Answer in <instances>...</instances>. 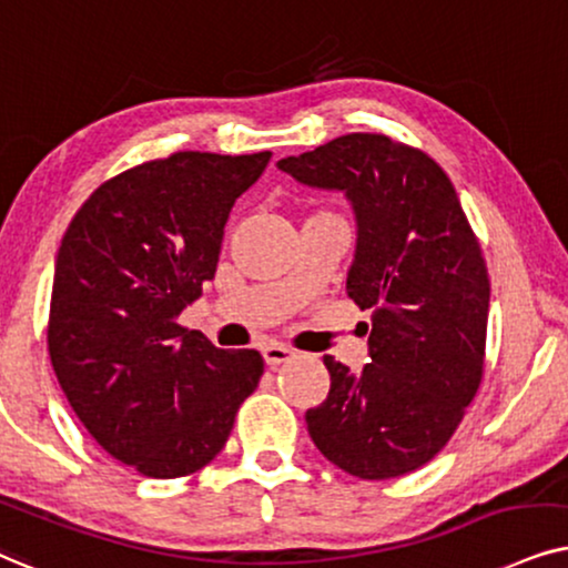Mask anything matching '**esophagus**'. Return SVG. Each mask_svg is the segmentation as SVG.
Wrapping results in <instances>:
<instances>
[{"instance_id": "1", "label": "esophagus", "mask_w": 568, "mask_h": 568, "mask_svg": "<svg viewBox=\"0 0 568 568\" xmlns=\"http://www.w3.org/2000/svg\"><path fill=\"white\" fill-rule=\"evenodd\" d=\"M293 355V351L291 347H285V345H280V343H270V345H264L262 347V358H264V363H267L270 368H275V366H280V363H285Z\"/></svg>"}]
</instances>
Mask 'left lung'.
Masks as SVG:
<instances>
[{"instance_id":"obj_1","label":"left lung","mask_w":568,"mask_h":568,"mask_svg":"<svg viewBox=\"0 0 568 568\" xmlns=\"http://www.w3.org/2000/svg\"><path fill=\"white\" fill-rule=\"evenodd\" d=\"M298 184L343 192L355 215L347 296L372 308L361 374L324 355L329 395L308 436L339 470L387 480L434 459L483 379L490 283L447 173L384 134H343L277 161Z\"/></svg>"}]
</instances>
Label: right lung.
Segmentation results:
<instances>
[{"label":"right lung","mask_w":568,"mask_h":568,"mask_svg":"<svg viewBox=\"0 0 568 568\" xmlns=\"http://www.w3.org/2000/svg\"><path fill=\"white\" fill-rule=\"evenodd\" d=\"M272 153H173L119 173L72 217L54 264L49 355L101 447L148 478H181L229 442L264 372L179 314L215 277L233 202Z\"/></svg>","instance_id":"add662e5"}]
</instances>
